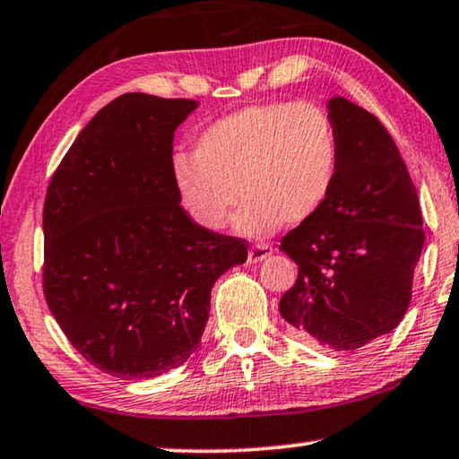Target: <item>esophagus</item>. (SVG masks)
<instances>
[{
  "mask_svg": "<svg viewBox=\"0 0 459 459\" xmlns=\"http://www.w3.org/2000/svg\"><path fill=\"white\" fill-rule=\"evenodd\" d=\"M270 254H273V247L268 244H256L250 247V252H247V262H250V264H256V262L266 260Z\"/></svg>",
  "mask_w": 459,
  "mask_h": 459,
  "instance_id": "obj_1",
  "label": "esophagus"
}]
</instances>
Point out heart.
I'll list each match as a JSON object with an SVG mask.
<instances>
[{"label":"heart","instance_id":"heart-1","mask_svg":"<svg viewBox=\"0 0 459 459\" xmlns=\"http://www.w3.org/2000/svg\"><path fill=\"white\" fill-rule=\"evenodd\" d=\"M340 169V140L325 109L313 103L244 105L195 138L193 156H172L180 207L209 231L234 220L242 236H264L300 223L325 205Z\"/></svg>","mask_w":459,"mask_h":459}]
</instances>
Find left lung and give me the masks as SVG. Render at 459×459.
<instances>
[{
	"mask_svg": "<svg viewBox=\"0 0 459 459\" xmlns=\"http://www.w3.org/2000/svg\"><path fill=\"white\" fill-rule=\"evenodd\" d=\"M327 116L340 169L325 205L281 239L299 276L279 311L300 340L354 351L404 317L425 234L417 189L378 117L342 95Z\"/></svg>",
	"mask_w": 459,
	"mask_h": 459,
	"instance_id": "1",
	"label": "left lung"
}]
</instances>
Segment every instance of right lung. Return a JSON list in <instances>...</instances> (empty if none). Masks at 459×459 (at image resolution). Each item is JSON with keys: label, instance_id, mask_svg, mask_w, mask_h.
<instances>
[{"label": "right lung", "instance_id": "1", "mask_svg": "<svg viewBox=\"0 0 459 459\" xmlns=\"http://www.w3.org/2000/svg\"><path fill=\"white\" fill-rule=\"evenodd\" d=\"M191 100L126 93L74 138L44 201V297L73 348L122 380L154 378L197 351L212 287L244 264V239L180 207L172 138Z\"/></svg>", "mask_w": 459, "mask_h": 459}]
</instances>
